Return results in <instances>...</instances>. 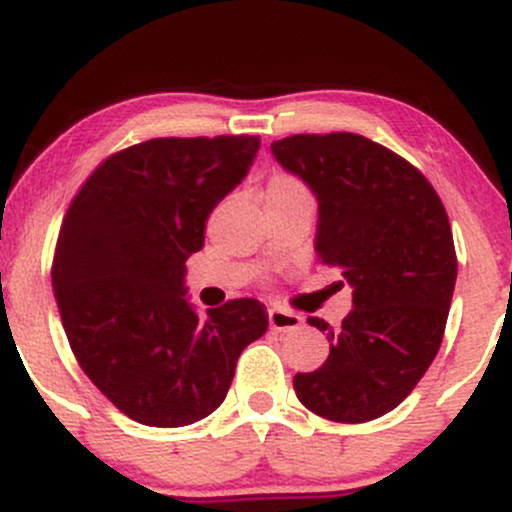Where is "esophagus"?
I'll return each instance as SVG.
<instances>
[{"label": "esophagus", "instance_id": "obj_1", "mask_svg": "<svg viewBox=\"0 0 512 512\" xmlns=\"http://www.w3.org/2000/svg\"><path fill=\"white\" fill-rule=\"evenodd\" d=\"M303 325V317L291 313V310L269 308V327L274 332H296Z\"/></svg>", "mask_w": 512, "mask_h": 512}]
</instances>
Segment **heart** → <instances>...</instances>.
I'll return each instance as SVG.
<instances>
[{"label": "heart", "mask_w": 512, "mask_h": 512, "mask_svg": "<svg viewBox=\"0 0 512 512\" xmlns=\"http://www.w3.org/2000/svg\"><path fill=\"white\" fill-rule=\"evenodd\" d=\"M293 195H310V192L296 175L289 173H274L267 182V190H264V199H281Z\"/></svg>", "instance_id": "heart-1"}]
</instances>
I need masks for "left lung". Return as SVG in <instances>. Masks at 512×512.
Segmentation results:
<instances>
[{
    "mask_svg": "<svg viewBox=\"0 0 512 512\" xmlns=\"http://www.w3.org/2000/svg\"><path fill=\"white\" fill-rule=\"evenodd\" d=\"M272 154L317 197L315 252L354 289V310L293 390L313 414L363 424L404 402L443 342L457 257L448 214L424 175L361 134H293Z\"/></svg>",
    "mask_w": 512,
    "mask_h": 512,
    "instance_id": "8db88e82",
    "label": "left lung"
}]
</instances>
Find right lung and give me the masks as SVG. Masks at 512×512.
I'll list each match as a JSON object with an SVG mask.
<instances>
[{
    "label": "right lung",
    "instance_id": "1",
    "mask_svg": "<svg viewBox=\"0 0 512 512\" xmlns=\"http://www.w3.org/2000/svg\"><path fill=\"white\" fill-rule=\"evenodd\" d=\"M260 139H149L113 154L69 204L52 289L91 383L144 426H190L221 407L238 356L267 332V310L236 298L199 317L187 257L204 248L216 204L243 182Z\"/></svg>",
    "mask_w": 512,
    "mask_h": 512
}]
</instances>
